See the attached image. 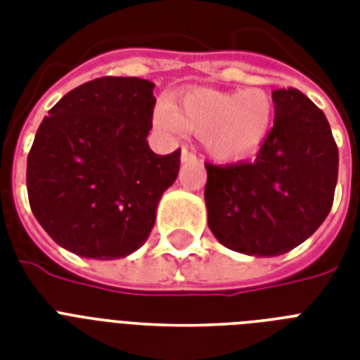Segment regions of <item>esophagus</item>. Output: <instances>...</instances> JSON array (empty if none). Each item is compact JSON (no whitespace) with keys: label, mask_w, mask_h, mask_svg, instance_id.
Wrapping results in <instances>:
<instances>
[{"label":"esophagus","mask_w":360,"mask_h":360,"mask_svg":"<svg viewBox=\"0 0 360 360\" xmlns=\"http://www.w3.org/2000/svg\"><path fill=\"white\" fill-rule=\"evenodd\" d=\"M181 160H183V162H198L196 153H192L191 149L183 147V149H181Z\"/></svg>","instance_id":"esophagus-1"}]
</instances>
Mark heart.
Masks as SVG:
<instances>
[{
  "instance_id": "1",
  "label": "heart",
  "mask_w": 360,
  "mask_h": 360,
  "mask_svg": "<svg viewBox=\"0 0 360 360\" xmlns=\"http://www.w3.org/2000/svg\"><path fill=\"white\" fill-rule=\"evenodd\" d=\"M273 115V98L259 87L239 91L194 87L175 97L169 108L158 110L157 123L166 130L181 127L202 136L205 149L217 160L237 162L263 146Z\"/></svg>"
}]
</instances>
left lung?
<instances>
[{"label": "left lung", "mask_w": 360, "mask_h": 360, "mask_svg": "<svg viewBox=\"0 0 360 360\" xmlns=\"http://www.w3.org/2000/svg\"><path fill=\"white\" fill-rule=\"evenodd\" d=\"M274 123L252 162H205L207 224L230 250L280 256L327 219L338 146L316 104L295 87L274 89Z\"/></svg>", "instance_id": "left-lung-1"}]
</instances>
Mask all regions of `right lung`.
Segmentation results:
<instances>
[{"label":"right lung","mask_w":360,"mask_h":360,"mask_svg":"<svg viewBox=\"0 0 360 360\" xmlns=\"http://www.w3.org/2000/svg\"><path fill=\"white\" fill-rule=\"evenodd\" d=\"M155 84L103 76L69 91L44 117L27 155L31 211L59 246L115 259L138 250L158 200L177 179L181 149L147 143Z\"/></svg>","instance_id":"obj_1"}]
</instances>
